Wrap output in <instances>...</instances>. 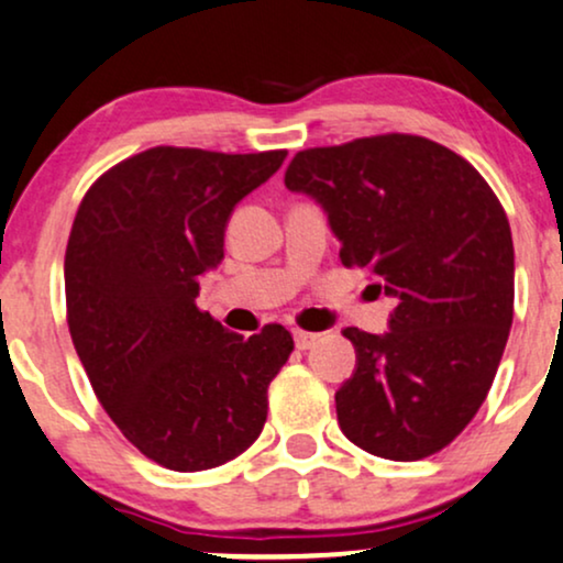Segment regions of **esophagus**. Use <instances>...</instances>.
Segmentation results:
<instances>
[{
  "label": "esophagus",
  "mask_w": 563,
  "mask_h": 563,
  "mask_svg": "<svg viewBox=\"0 0 563 563\" xmlns=\"http://www.w3.org/2000/svg\"><path fill=\"white\" fill-rule=\"evenodd\" d=\"M318 342V334H310V331H302V329H295V344L297 350H310Z\"/></svg>",
  "instance_id": "1"
}]
</instances>
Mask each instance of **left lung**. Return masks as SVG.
<instances>
[{"instance_id": "1", "label": "left lung", "mask_w": 563, "mask_h": 563, "mask_svg": "<svg viewBox=\"0 0 563 563\" xmlns=\"http://www.w3.org/2000/svg\"><path fill=\"white\" fill-rule=\"evenodd\" d=\"M284 185L323 208L344 266L397 300L386 334L344 329L357 367L336 391L342 433L415 462L449 446L488 397L515 318V245L473 164L420 135L300 151Z\"/></svg>"}]
</instances>
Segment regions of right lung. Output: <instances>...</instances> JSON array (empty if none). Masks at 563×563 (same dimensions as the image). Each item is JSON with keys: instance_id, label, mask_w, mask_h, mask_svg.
<instances>
[{"instance_id": "right-lung-1", "label": "right lung", "mask_w": 563, "mask_h": 563, "mask_svg": "<svg viewBox=\"0 0 563 563\" xmlns=\"http://www.w3.org/2000/svg\"><path fill=\"white\" fill-rule=\"evenodd\" d=\"M287 151L156 145L80 200L65 253L67 325L90 386L141 454L177 473L219 467L261 435L268 384L295 350L279 323L245 339L198 310L234 206Z\"/></svg>"}]
</instances>
